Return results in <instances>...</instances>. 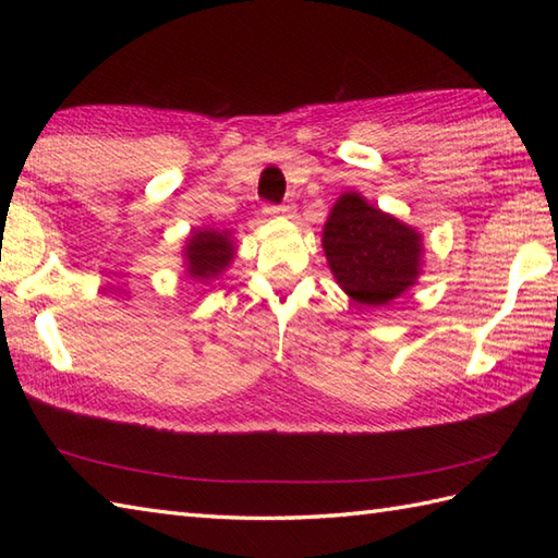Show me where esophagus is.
<instances>
[{"mask_svg":"<svg viewBox=\"0 0 558 558\" xmlns=\"http://www.w3.org/2000/svg\"><path fill=\"white\" fill-rule=\"evenodd\" d=\"M264 213H266V216H290V213H292V206H288V204H280V206H266L264 208Z\"/></svg>","mask_w":558,"mask_h":558,"instance_id":"esophagus-1","label":"esophagus"}]
</instances>
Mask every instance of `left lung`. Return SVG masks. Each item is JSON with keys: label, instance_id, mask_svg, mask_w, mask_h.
Listing matches in <instances>:
<instances>
[{"label": "left lung", "instance_id": "1", "mask_svg": "<svg viewBox=\"0 0 558 558\" xmlns=\"http://www.w3.org/2000/svg\"><path fill=\"white\" fill-rule=\"evenodd\" d=\"M322 242L336 282L362 306L393 302L422 272V234L357 192L336 201Z\"/></svg>", "mask_w": 558, "mask_h": 558}]
</instances>
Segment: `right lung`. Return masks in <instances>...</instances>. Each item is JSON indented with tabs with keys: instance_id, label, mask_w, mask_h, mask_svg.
I'll use <instances>...</instances> for the list:
<instances>
[{
	"instance_id": "add662e5",
	"label": "right lung",
	"mask_w": 558,
	"mask_h": 558,
	"mask_svg": "<svg viewBox=\"0 0 558 558\" xmlns=\"http://www.w3.org/2000/svg\"><path fill=\"white\" fill-rule=\"evenodd\" d=\"M182 254L189 278L210 280L232 264L234 242L228 230H194L186 236Z\"/></svg>"
}]
</instances>
